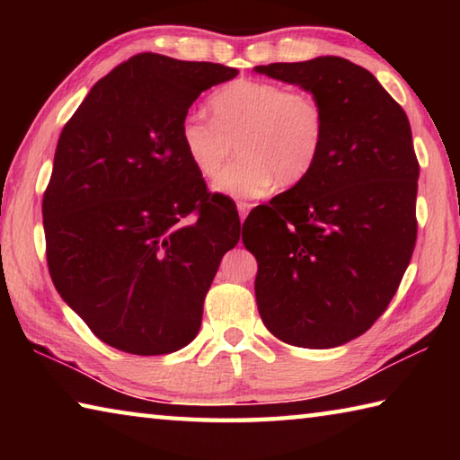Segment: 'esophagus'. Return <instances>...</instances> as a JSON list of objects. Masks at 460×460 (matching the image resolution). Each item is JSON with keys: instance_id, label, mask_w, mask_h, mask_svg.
Returning <instances> with one entry per match:
<instances>
[{"instance_id": "34e87169", "label": "esophagus", "mask_w": 460, "mask_h": 460, "mask_svg": "<svg viewBox=\"0 0 460 460\" xmlns=\"http://www.w3.org/2000/svg\"><path fill=\"white\" fill-rule=\"evenodd\" d=\"M252 202H245V200H239L237 202V211H239V219H241V223L245 221V217H247V213L252 211Z\"/></svg>"}]
</instances>
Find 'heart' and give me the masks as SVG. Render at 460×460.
Segmentation results:
<instances>
[{
	"label": "heart",
	"mask_w": 460,
	"mask_h": 460,
	"mask_svg": "<svg viewBox=\"0 0 460 460\" xmlns=\"http://www.w3.org/2000/svg\"><path fill=\"white\" fill-rule=\"evenodd\" d=\"M211 119L184 115L178 128L186 160L200 176L213 178L233 150L241 158L217 176L215 190L229 197H261L276 182L305 181L321 160L326 142L324 107L306 91L237 79L208 99Z\"/></svg>",
	"instance_id": "obj_1"
}]
</instances>
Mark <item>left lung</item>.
<instances>
[{
  "label": "left lung",
  "instance_id": "8db88e82",
  "mask_svg": "<svg viewBox=\"0 0 460 460\" xmlns=\"http://www.w3.org/2000/svg\"><path fill=\"white\" fill-rule=\"evenodd\" d=\"M255 71L300 84L326 115L313 172L243 223V243L258 260L260 316L288 345H345L385 313L414 253L420 164L408 115L347 58Z\"/></svg>",
  "mask_w": 460,
  "mask_h": 460
}]
</instances>
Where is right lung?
Instances as JSON below:
<instances>
[{
	"label": "right lung",
	"instance_id": "obj_1",
	"mask_svg": "<svg viewBox=\"0 0 460 460\" xmlns=\"http://www.w3.org/2000/svg\"><path fill=\"white\" fill-rule=\"evenodd\" d=\"M237 68L142 52L93 84L62 128L42 199L46 261L95 337L131 355L189 345L237 207L208 192L178 142L202 91Z\"/></svg>",
	"mask_w": 460,
	"mask_h": 460
}]
</instances>
